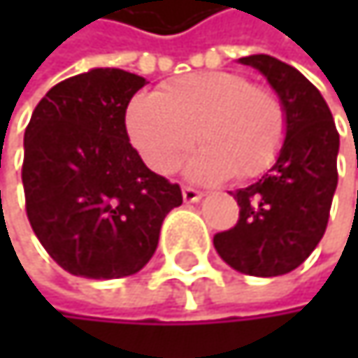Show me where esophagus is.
<instances>
[{
    "mask_svg": "<svg viewBox=\"0 0 358 358\" xmlns=\"http://www.w3.org/2000/svg\"><path fill=\"white\" fill-rule=\"evenodd\" d=\"M182 199H184V203H199L203 199V192H199V190H194L190 186H184L182 188Z\"/></svg>",
    "mask_w": 358,
    "mask_h": 358,
    "instance_id": "1",
    "label": "esophagus"
}]
</instances>
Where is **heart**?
I'll return each mask as SVG.
<instances>
[{"label":"heart","instance_id":"1","mask_svg":"<svg viewBox=\"0 0 358 358\" xmlns=\"http://www.w3.org/2000/svg\"><path fill=\"white\" fill-rule=\"evenodd\" d=\"M126 130L143 162L172 174L192 149L186 174L220 182L230 174L250 178L267 170L286 136V111L275 93L252 87L236 72L186 74L157 95H138L126 111Z\"/></svg>","mask_w":358,"mask_h":358}]
</instances>
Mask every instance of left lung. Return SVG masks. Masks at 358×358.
Returning a JSON list of instances; mask_svg holds the SVG:
<instances>
[{"label": "left lung", "instance_id": "8db88e82", "mask_svg": "<svg viewBox=\"0 0 358 358\" xmlns=\"http://www.w3.org/2000/svg\"><path fill=\"white\" fill-rule=\"evenodd\" d=\"M241 64L259 70L286 111L275 164L234 194L238 224L213 236L217 255L236 271L273 278L296 269L320 245L338 186L340 136L322 93L292 66L265 55Z\"/></svg>", "mask_w": 358, "mask_h": 358}]
</instances>
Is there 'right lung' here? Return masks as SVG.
<instances>
[{
	"mask_svg": "<svg viewBox=\"0 0 358 358\" xmlns=\"http://www.w3.org/2000/svg\"><path fill=\"white\" fill-rule=\"evenodd\" d=\"M145 78L117 68L76 74L38 101L24 132L27 215L51 259L72 275L141 271L178 184L151 172L128 141L126 108Z\"/></svg>",
	"mask_w": 358,
	"mask_h": 358,
	"instance_id": "add662e5",
	"label": "right lung"
}]
</instances>
